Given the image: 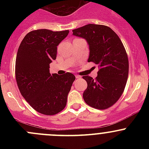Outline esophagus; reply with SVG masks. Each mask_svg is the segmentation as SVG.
<instances>
[{
  "mask_svg": "<svg viewBox=\"0 0 149 149\" xmlns=\"http://www.w3.org/2000/svg\"><path fill=\"white\" fill-rule=\"evenodd\" d=\"M76 79H80L81 76H79V75H76Z\"/></svg>",
  "mask_w": 149,
  "mask_h": 149,
  "instance_id": "1",
  "label": "esophagus"
}]
</instances>
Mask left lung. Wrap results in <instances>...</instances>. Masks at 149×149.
Wrapping results in <instances>:
<instances>
[{"label": "left lung", "instance_id": "8db88e82", "mask_svg": "<svg viewBox=\"0 0 149 149\" xmlns=\"http://www.w3.org/2000/svg\"><path fill=\"white\" fill-rule=\"evenodd\" d=\"M73 34L86 40L88 62L100 67L95 79L83 76L87 82L84 101L91 107L107 109L121 97L128 77V58L123 42L112 29L104 25L89 24L73 29Z\"/></svg>", "mask_w": 149, "mask_h": 149}]
</instances>
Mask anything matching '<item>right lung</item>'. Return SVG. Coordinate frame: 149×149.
Here are the masks:
<instances>
[{
  "instance_id": "1",
  "label": "right lung",
  "mask_w": 149,
  "mask_h": 149,
  "mask_svg": "<svg viewBox=\"0 0 149 149\" xmlns=\"http://www.w3.org/2000/svg\"><path fill=\"white\" fill-rule=\"evenodd\" d=\"M68 33V30H34L25 36L18 49L15 74L19 89L30 106L43 115H54L65 108L76 79L69 72L62 76L49 73L57 46Z\"/></svg>"
}]
</instances>
